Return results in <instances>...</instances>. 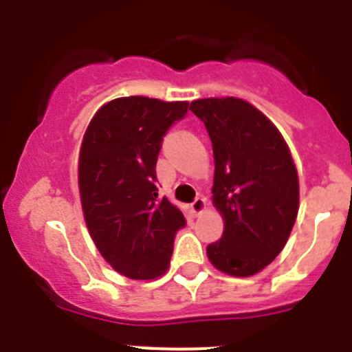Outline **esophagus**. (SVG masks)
<instances>
[{"label":"esophagus","instance_id":"obj_1","mask_svg":"<svg viewBox=\"0 0 352 352\" xmlns=\"http://www.w3.org/2000/svg\"><path fill=\"white\" fill-rule=\"evenodd\" d=\"M204 208H206V199H203V197H197L194 203L190 204V210H192V213H194V214L203 213Z\"/></svg>","mask_w":352,"mask_h":352}]
</instances>
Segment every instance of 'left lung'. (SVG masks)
<instances>
[{"instance_id":"1","label":"left lung","mask_w":352,"mask_h":352,"mask_svg":"<svg viewBox=\"0 0 352 352\" xmlns=\"http://www.w3.org/2000/svg\"><path fill=\"white\" fill-rule=\"evenodd\" d=\"M190 111L213 144L211 192L223 219L208 259L227 275H256L280 254L296 222L300 183L291 151L272 121L241 98H201Z\"/></svg>"}]
</instances>
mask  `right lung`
<instances>
[{
    "label": "right lung",
    "instance_id": "add662e5",
    "mask_svg": "<svg viewBox=\"0 0 352 352\" xmlns=\"http://www.w3.org/2000/svg\"><path fill=\"white\" fill-rule=\"evenodd\" d=\"M188 102L123 96L89 121L79 153V192L96 248L118 273L151 280L169 268L182 211L158 197L157 158Z\"/></svg>",
    "mask_w": 352,
    "mask_h": 352
}]
</instances>
